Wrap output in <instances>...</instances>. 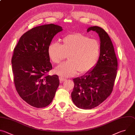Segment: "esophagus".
<instances>
[{"label": "esophagus", "instance_id": "obj_1", "mask_svg": "<svg viewBox=\"0 0 135 135\" xmlns=\"http://www.w3.org/2000/svg\"><path fill=\"white\" fill-rule=\"evenodd\" d=\"M59 80H60V83H62L64 81H66V79L65 78H63L62 77H59Z\"/></svg>", "mask_w": 135, "mask_h": 135}]
</instances>
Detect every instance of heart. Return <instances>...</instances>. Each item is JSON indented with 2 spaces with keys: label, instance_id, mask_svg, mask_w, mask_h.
I'll return each instance as SVG.
<instances>
[{
  "label": "heart",
  "instance_id": "heart-1",
  "mask_svg": "<svg viewBox=\"0 0 135 135\" xmlns=\"http://www.w3.org/2000/svg\"><path fill=\"white\" fill-rule=\"evenodd\" d=\"M47 52L50 59L57 64L67 57L68 60L55 69V73L63 77L79 74L83 75L92 70L97 64L100 55V43L88 36L76 32L63 37L61 45L52 42Z\"/></svg>",
  "mask_w": 135,
  "mask_h": 135
}]
</instances>
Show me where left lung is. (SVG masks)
Masks as SVG:
<instances>
[{"label":"left lung","mask_w":135,"mask_h":135,"mask_svg":"<svg viewBox=\"0 0 135 135\" xmlns=\"http://www.w3.org/2000/svg\"><path fill=\"white\" fill-rule=\"evenodd\" d=\"M97 32L100 40V55L94 68L81 78L73 79L71 99L80 108L90 109L99 105L111 94L118 69V60L108 33L102 28L93 26L90 31Z\"/></svg>","instance_id":"8db88e82"}]
</instances>
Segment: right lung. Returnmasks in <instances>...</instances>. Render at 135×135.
I'll return each mask as SVG.
<instances>
[{
    "mask_svg": "<svg viewBox=\"0 0 135 135\" xmlns=\"http://www.w3.org/2000/svg\"><path fill=\"white\" fill-rule=\"evenodd\" d=\"M62 30L54 24L36 27L25 32L14 49L11 62L15 89L33 107L50 105L59 85L58 76L48 74L52 66L47 49L54 36Z\"/></svg>",
    "mask_w": 135,
    "mask_h": 135,
    "instance_id": "obj_1",
    "label": "right lung"
}]
</instances>
